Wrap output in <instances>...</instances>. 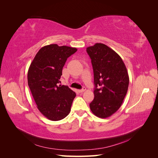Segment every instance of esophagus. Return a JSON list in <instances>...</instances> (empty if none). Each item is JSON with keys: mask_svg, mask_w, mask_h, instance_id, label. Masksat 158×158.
Segmentation results:
<instances>
[{"mask_svg": "<svg viewBox=\"0 0 158 158\" xmlns=\"http://www.w3.org/2000/svg\"><path fill=\"white\" fill-rule=\"evenodd\" d=\"M85 90V88L84 87L82 89H79V90H78V92H79V93H82V92H84Z\"/></svg>", "mask_w": 158, "mask_h": 158, "instance_id": "34e87169", "label": "esophagus"}]
</instances>
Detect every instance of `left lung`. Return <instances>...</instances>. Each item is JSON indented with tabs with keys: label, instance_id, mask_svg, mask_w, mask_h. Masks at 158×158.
<instances>
[{
	"label": "left lung",
	"instance_id": "left-lung-1",
	"mask_svg": "<svg viewBox=\"0 0 158 158\" xmlns=\"http://www.w3.org/2000/svg\"><path fill=\"white\" fill-rule=\"evenodd\" d=\"M94 70V98L91 111L99 118H107L120 108L127 93L128 71L121 56L103 44L88 47Z\"/></svg>",
	"mask_w": 158,
	"mask_h": 158
}]
</instances>
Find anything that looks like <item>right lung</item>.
Here are the masks:
<instances>
[{
	"instance_id": "right-lung-1",
	"label": "right lung",
	"mask_w": 158,
	"mask_h": 158,
	"mask_svg": "<svg viewBox=\"0 0 158 158\" xmlns=\"http://www.w3.org/2000/svg\"><path fill=\"white\" fill-rule=\"evenodd\" d=\"M77 49L51 44L37 52L27 73V83L37 109L51 121L68 115L76 93L67 85H58L66 60Z\"/></svg>"
}]
</instances>
